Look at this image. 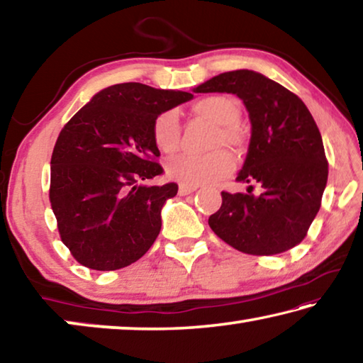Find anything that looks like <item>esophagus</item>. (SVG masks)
Returning <instances> with one entry per match:
<instances>
[{
    "instance_id": "esophagus-1",
    "label": "esophagus",
    "mask_w": 363,
    "mask_h": 363,
    "mask_svg": "<svg viewBox=\"0 0 363 363\" xmlns=\"http://www.w3.org/2000/svg\"><path fill=\"white\" fill-rule=\"evenodd\" d=\"M199 186H186V184H179V195H189L194 194Z\"/></svg>"
}]
</instances>
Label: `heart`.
I'll use <instances>...</instances> for the list:
<instances>
[{
  "label": "heart",
  "mask_w": 363,
  "mask_h": 363,
  "mask_svg": "<svg viewBox=\"0 0 363 363\" xmlns=\"http://www.w3.org/2000/svg\"><path fill=\"white\" fill-rule=\"evenodd\" d=\"M192 110L213 125H218L211 138V149L224 145L232 152H238L243 145V136L235 123L240 118V108L237 102L227 96H208L196 101ZM153 143L164 153H173L179 147L181 123L174 110H167L155 116L152 125ZM235 163L232 155L224 149H216L206 155H189L181 153L167 163L169 179L186 186L213 184L229 176Z\"/></svg>",
  "instance_id": "b5f03b06"
}]
</instances>
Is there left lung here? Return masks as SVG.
<instances>
[{"mask_svg":"<svg viewBox=\"0 0 363 363\" xmlns=\"http://www.w3.org/2000/svg\"><path fill=\"white\" fill-rule=\"evenodd\" d=\"M195 93L237 94L248 110L251 139L237 181L245 194L223 192L213 232L242 253L270 256L303 242L322 205L328 179L320 131L306 104L253 70H233L196 86ZM259 185L257 194L252 192Z\"/></svg>","mask_w":363,"mask_h":363,"instance_id":"8db88e82","label":"left lung"}]
</instances>
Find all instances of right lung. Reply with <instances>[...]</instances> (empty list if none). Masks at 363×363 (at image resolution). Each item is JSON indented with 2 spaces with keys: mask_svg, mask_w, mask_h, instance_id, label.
<instances>
[{
  "mask_svg": "<svg viewBox=\"0 0 363 363\" xmlns=\"http://www.w3.org/2000/svg\"><path fill=\"white\" fill-rule=\"evenodd\" d=\"M192 97L143 83L113 84L62 128L51 157L49 201L60 240L82 266L126 267L155 242L162 208L177 184H139L163 174L152 125Z\"/></svg>",
  "mask_w": 363,
  "mask_h": 363,
  "instance_id": "add662e5",
  "label": "right lung"
}]
</instances>
